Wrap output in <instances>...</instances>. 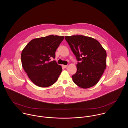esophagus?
<instances>
[{"mask_svg":"<svg viewBox=\"0 0 128 128\" xmlns=\"http://www.w3.org/2000/svg\"><path fill=\"white\" fill-rule=\"evenodd\" d=\"M62 66L64 68H66L68 67V66L66 65H62Z\"/></svg>","mask_w":128,"mask_h":128,"instance_id":"obj_1","label":"esophagus"}]
</instances>
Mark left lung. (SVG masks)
Segmentation results:
<instances>
[{"mask_svg": "<svg viewBox=\"0 0 128 128\" xmlns=\"http://www.w3.org/2000/svg\"><path fill=\"white\" fill-rule=\"evenodd\" d=\"M78 61L77 72L72 75L74 83L87 89L98 83L106 67V52L100 43L91 37L66 36Z\"/></svg>", "mask_w": 128, "mask_h": 128, "instance_id": "obj_1", "label": "left lung"}]
</instances>
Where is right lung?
<instances>
[{
  "label": "right lung",
  "instance_id": "obj_1",
  "mask_svg": "<svg viewBox=\"0 0 128 128\" xmlns=\"http://www.w3.org/2000/svg\"><path fill=\"white\" fill-rule=\"evenodd\" d=\"M64 36H49L32 40L21 54L22 68L30 80L37 86L48 87L57 81L62 68L55 60V52Z\"/></svg>",
  "mask_w": 128,
  "mask_h": 128
}]
</instances>
